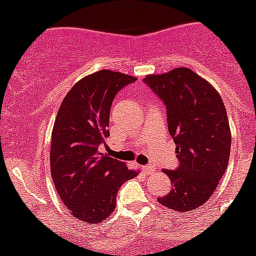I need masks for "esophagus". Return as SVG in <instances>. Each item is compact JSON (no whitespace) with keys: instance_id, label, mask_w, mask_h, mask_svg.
<instances>
[{"instance_id":"obj_1","label":"esophagus","mask_w":256,"mask_h":256,"mask_svg":"<svg viewBox=\"0 0 256 256\" xmlns=\"http://www.w3.org/2000/svg\"><path fill=\"white\" fill-rule=\"evenodd\" d=\"M143 172H144L146 174H152V173H154V167L150 165L143 166Z\"/></svg>"}]
</instances>
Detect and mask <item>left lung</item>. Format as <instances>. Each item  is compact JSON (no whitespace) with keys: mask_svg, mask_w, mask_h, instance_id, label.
Segmentation results:
<instances>
[{"mask_svg":"<svg viewBox=\"0 0 256 256\" xmlns=\"http://www.w3.org/2000/svg\"><path fill=\"white\" fill-rule=\"evenodd\" d=\"M143 82L166 106L168 132L176 143L177 170H162L172 189L158 201L178 212L198 208L213 195L228 168L231 131L218 91L186 67Z\"/></svg>","mask_w":256,"mask_h":256,"instance_id":"8db88e82","label":"left lung"}]
</instances>
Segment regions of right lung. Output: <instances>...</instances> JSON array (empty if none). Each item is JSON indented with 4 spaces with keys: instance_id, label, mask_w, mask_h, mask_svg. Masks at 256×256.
<instances>
[{
    "instance_id": "right-lung-1",
    "label": "right lung",
    "mask_w": 256,
    "mask_h": 256,
    "mask_svg": "<svg viewBox=\"0 0 256 256\" xmlns=\"http://www.w3.org/2000/svg\"><path fill=\"white\" fill-rule=\"evenodd\" d=\"M137 78L110 70L86 76L64 96L52 132L50 173L61 201L73 216L95 224L116 208L119 188L138 174L98 152L110 136V112L122 88Z\"/></svg>"
}]
</instances>
